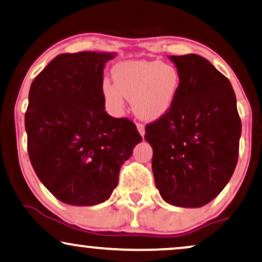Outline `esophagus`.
<instances>
[{
    "label": "esophagus",
    "mask_w": 262,
    "mask_h": 262,
    "mask_svg": "<svg viewBox=\"0 0 262 262\" xmlns=\"http://www.w3.org/2000/svg\"><path fill=\"white\" fill-rule=\"evenodd\" d=\"M137 128H138L139 134L141 135V138H144V135H145V127H144V125L140 124V123H138L137 124Z\"/></svg>",
    "instance_id": "esophagus-1"
}]
</instances>
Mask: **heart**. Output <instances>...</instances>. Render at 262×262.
<instances>
[{
    "instance_id": "1",
    "label": "heart",
    "mask_w": 262,
    "mask_h": 262,
    "mask_svg": "<svg viewBox=\"0 0 262 262\" xmlns=\"http://www.w3.org/2000/svg\"><path fill=\"white\" fill-rule=\"evenodd\" d=\"M113 82H101V94L107 106L116 112L132 100L133 112L142 121H157L174 106L181 88L177 66L158 60H127L112 69Z\"/></svg>"
}]
</instances>
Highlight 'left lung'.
Instances as JSON below:
<instances>
[{
	"mask_svg": "<svg viewBox=\"0 0 262 262\" xmlns=\"http://www.w3.org/2000/svg\"><path fill=\"white\" fill-rule=\"evenodd\" d=\"M181 75L174 106L146 125L155 183L164 202L200 208L226 186L238 161L242 123L231 82L197 54L169 55Z\"/></svg>",
	"mask_w": 262,
	"mask_h": 262,
	"instance_id": "obj_1",
	"label": "left lung"
}]
</instances>
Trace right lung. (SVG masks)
<instances>
[{"label":"right lung","mask_w":262,"mask_h":262,"mask_svg":"<svg viewBox=\"0 0 262 262\" xmlns=\"http://www.w3.org/2000/svg\"><path fill=\"white\" fill-rule=\"evenodd\" d=\"M115 55L60 54L30 87L29 157L41 183L62 203L92 207L107 201L122 164L142 140L133 122L105 111L102 75Z\"/></svg>","instance_id":"obj_1"}]
</instances>
